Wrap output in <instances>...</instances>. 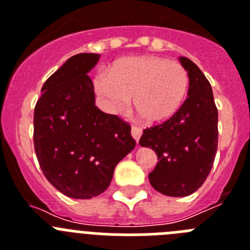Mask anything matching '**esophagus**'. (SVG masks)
<instances>
[{"instance_id": "1", "label": "esophagus", "mask_w": 250, "mask_h": 250, "mask_svg": "<svg viewBox=\"0 0 250 250\" xmlns=\"http://www.w3.org/2000/svg\"><path fill=\"white\" fill-rule=\"evenodd\" d=\"M141 134H143V130H141L140 127H138V126H132L131 127V135H132V138H134V140H135L136 143H139V140H140Z\"/></svg>"}]
</instances>
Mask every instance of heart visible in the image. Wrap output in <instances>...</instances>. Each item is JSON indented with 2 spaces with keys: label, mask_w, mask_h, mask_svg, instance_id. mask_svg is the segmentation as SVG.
<instances>
[{
  "label": "heart",
  "mask_w": 250,
  "mask_h": 250,
  "mask_svg": "<svg viewBox=\"0 0 250 250\" xmlns=\"http://www.w3.org/2000/svg\"><path fill=\"white\" fill-rule=\"evenodd\" d=\"M189 89V75L182 63L159 56L126 57L94 77L101 106L120 114L130 105L144 121L160 124L180 109Z\"/></svg>",
  "instance_id": "heart-1"
}]
</instances>
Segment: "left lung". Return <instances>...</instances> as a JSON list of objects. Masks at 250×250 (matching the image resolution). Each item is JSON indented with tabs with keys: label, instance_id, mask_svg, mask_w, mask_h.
Returning <instances> with one entry per match:
<instances>
[{
	"label": "left lung",
	"instance_id": "obj_1",
	"mask_svg": "<svg viewBox=\"0 0 250 250\" xmlns=\"http://www.w3.org/2000/svg\"><path fill=\"white\" fill-rule=\"evenodd\" d=\"M179 61L189 75L188 98L170 119L147 127L139 144L152 149L158 164L151 187L167 196H188L210 173L218 147V110L209 81L191 60Z\"/></svg>",
	"mask_w": 250,
	"mask_h": 250
}]
</instances>
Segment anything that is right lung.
<instances>
[{
	"label": "right lung",
	"instance_id": "1",
	"mask_svg": "<svg viewBox=\"0 0 250 250\" xmlns=\"http://www.w3.org/2000/svg\"><path fill=\"white\" fill-rule=\"evenodd\" d=\"M100 55L79 54L48 77L35 106L34 144L42 173L57 190L91 199L111 183L115 167L135 147L129 124L95 105L87 74Z\"/></svg>",
	"mask_w": 250,
	"mask_h": 250
}]
</instances>
